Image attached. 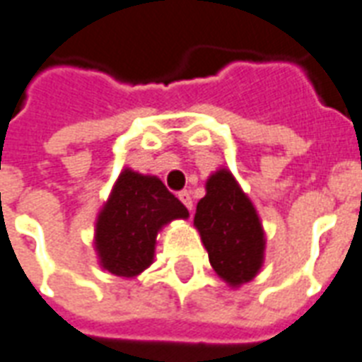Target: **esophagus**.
Returning a JSON list of instances; mask_svg holds the SVG:
<instances>
[{
  "instance_id": "1",
  "label": "esophagus",
  "mask_w": 362,
  "mask_h": 362,
  "mask_svg": "<svg viewBox=\"0 0 362 362\" xmlns=\"http://www.w3.org/2000/svg\"><path fill=\"white\" fill-rule=\"evenodd\" d=\"M179 200L183 202L185 204V207H187V209H192V198H190V192H187V190H183V192H179Z\"/></svg>"
}]
</instances>
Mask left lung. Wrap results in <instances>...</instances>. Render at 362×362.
Masks as SVG:
<instances>
[{
    "instance_id": "1",
    "label": "left lung",
    "mask_w": 362,
    "mask_h": 362,
    "mask_svg": "<svg viewBox=\"0 0 362 362\" xmlns=\"http://www.w3.org/2000/svg\"><path fill=\"white\" fill-rule=\"evenodd\" d=\"M194 226L213 270L228 287L253 281L264 264L266 234L257 207L228 168L207 177Z\"/></svg>"
}]
</instances>
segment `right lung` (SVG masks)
Here are the masks:
<instances>
[{"instance_id": "1", "label": "right lung", "mask_w": 362, "mask_h": 362, "mask_svg": "<svg viewBox=\"0 0 362 362\" xmlns=\"http://www.w3.org/2000/svg\"><path fill=\"white\" fill-rule=\"evenodd\" d=\"M189 211L156 175L124 168L98 211L94 249L98 264L122 279H134L155 260L158 232Z\"/></svg>"}]
</instances>
